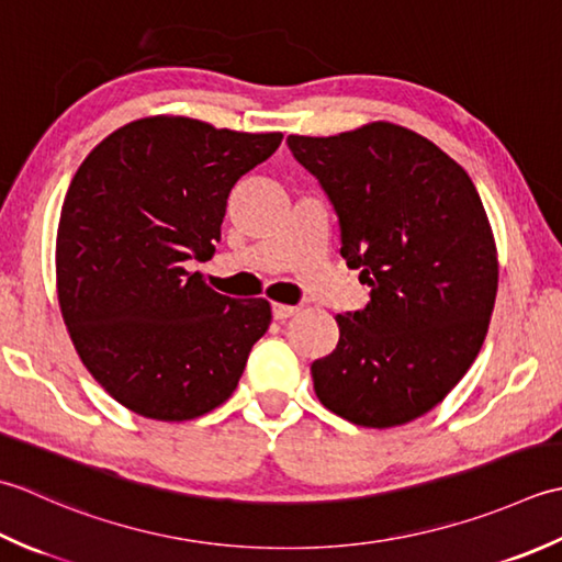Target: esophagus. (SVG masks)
I'll return each mask as SVG.
<instances>
[{
  "mask_svg": "<svg viewBox=\"0 0 562 562\" xmlns=\"http://www.w3.org/2000/svg\"><path fill=\"white\" fill-rule=\"evenodd\" d=\"M271 313H273V317H277V319H285V317H291V315H295V313H297V307H295V305H283V303H273V305H271Z\"/></svg>",
  "mask_w": 562,
  "mask_h": 562,
  "instance_id": "34e87169",
  "label": "esophagus"
}]
</instances>
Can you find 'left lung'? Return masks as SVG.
<instances>
[{"instance_id": "obj_1", "label": "left lung", "mask_w": 562, "mask_h": 562, "mask_svg": "<svg viewBox=\"0 0 562 562\" xmlns=\"http://www.w3.org/2000/svg\"><path fill=\"white\" fill-rule=\"evenodd\" d=\"M285 143L335 205L347 267L371 285L363 311L335 317L337 347L311 366L315 395L351 425H407L485 341L499 267L483 201L461 165L403 125Z\"/></svg>"}]
</instances>
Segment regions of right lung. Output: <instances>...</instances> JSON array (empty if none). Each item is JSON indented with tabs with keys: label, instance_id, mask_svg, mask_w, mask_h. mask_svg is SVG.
Here are the masks:
<instances>
[{
	"label": "right lung",
	"instance_id": "right-lung-1",
	"mask_svg": "<svg viewBox=\"0 0 562 562\" xmlns=\"http://www.w3.org/2000/svg\"><path fill=\"white\" fill-rule=\"evenodd\" d=\"M281 140L150 116L79 165L57 225V303L87 371L135 415L184 422L223 405L269 329V301L215 293L187 261L213 257L237 179Z\"/></svg>",
	"mask_w": 562,
	"mask_h": 562
}]
</instances>
